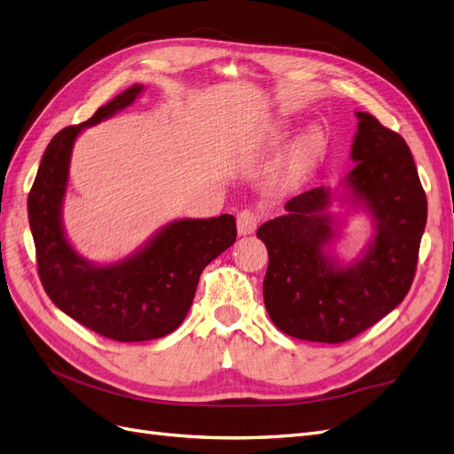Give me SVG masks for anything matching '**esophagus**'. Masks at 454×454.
Returning a JSON list of instances; mask_svg holds the SVG:
<instances>
[{"label": "esophagus", "mask_w": 454, "mask_h": 454, "mask_svg": "<svg viewBox=\"0 0 454 454\" xmlns=\"http://www.w3.org/2000/svg\"><path fill=\"white\" fill-rule=\"evenodd\" d=\"M260 223V216L253 209H243L238 213V231L239 236H250L254 233Z\"/></svg>", "instance_id": "1"}]
</instances>
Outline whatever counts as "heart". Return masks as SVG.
<instances>
[{
    "label": "heart",
    "instance_id": "heart-1",
    "mask_svg": "<svg viewBox=\"0 0 454 454\" xmlns=\"http://www.w3.org/2000/svg\"><path fill=\"white\" fill-rule=\"evenodd\" d=\"M282 132H284L282 121H267L260 129V140L275 142ZM322 145H324V134L317 127H310L305 132H301L295 138V142L292 144V147L288 149L286 157H284L282 174L290 179L299 177L307 170L309 164L316 159V155L320 153Z\"/></svg>",
    "mask_w": 454,
    "mask_h": 454
}]
</instances>
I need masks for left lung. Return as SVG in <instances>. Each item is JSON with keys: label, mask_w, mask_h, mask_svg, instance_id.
Instances as JSON below:
<instances>
[{"label": "left lung", "mask_w": 454, "mask_h": 454, "mask_svg": "<svg viewBox=\"0 0 454 454\" xmlns=\"http://www.w3.org/2000/svg\"><path fill=\"white\" fill-rule=\"evenodd\" d=\"M356 162L337 194L317 187L292 198L286 215L256 236L270 253L263 301L273 324L294 339L339 344L357 337L404 301L415 277L427 224V194L411 151L374 115L356 112ZM333 199L373 216L375 236L364 254L340 264L330 253L340 222Z\"/></svg>", "instance_id": "obj_1"}]
</instances>
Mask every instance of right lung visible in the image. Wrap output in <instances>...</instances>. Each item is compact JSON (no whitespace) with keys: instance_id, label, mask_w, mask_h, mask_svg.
Wrapping results in <instances>:
<instances>
[{"instance_id":"right-lung-1","label":"right lung","mask_w":454,"mask_h":454,"mask_svg":"<svg viewBox=\"0 0 454 454\" xmlns=\"http://www.w3.org/2000/svg\"><path fill=\"white\" fill-rule=\"evenodd\" d=\"M142 83L100 106L88 121L50 140L27 196L39 277L52 303L73 320L117 342H144L176 331L187 316L201 271L238 238L236 218H179L137 253L108 265L80 256L65 236L63 201L76 137L130 106Z\"/></svg>"}]
</instances>
